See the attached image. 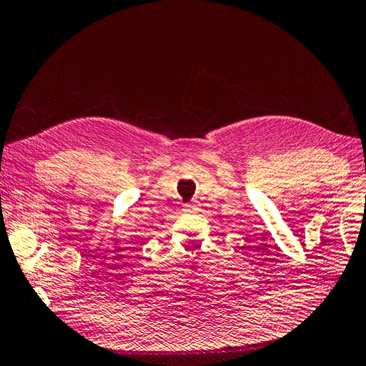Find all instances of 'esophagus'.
<instances>
[{
  "label": "esophagus",
  "mask_w": 366,
  "mask_h": 366,
  "mask_svg": "<svg viewBox=\"0 0 366 366\" xmlns=\"http://www.w3.org/2000/svg\"><path fill=\"white\" fill-rule=\"evenodd\" d=\"M194 209V204H187L184 206V211H193Z\"/></svg>",
  "instance_id": "esophagus-1"
}]
</instances>
